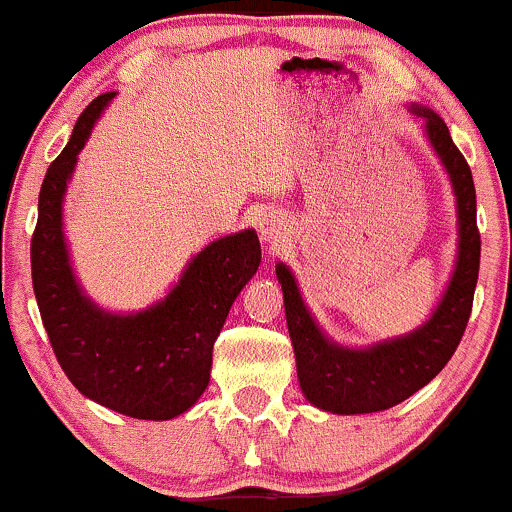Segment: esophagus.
<instances>
[{
  "label": "esophagus",
  "mask_w": 512,
  "mask_h": 512,
  "mask_svg": "<svg viewBox=\"0 0 512 512\" xmlns=\"http://www.w3.org/2000/svg\"><path fill=\"white\" fill-rule=\"evenodd\" d=\"M257 228H260V236L262 240H267V243H276V240L284 236V221L276 219L274 214L262 216L260 223H257Z\"/></svg>",
  "instance_id": "34e87169"
}]
</instances>
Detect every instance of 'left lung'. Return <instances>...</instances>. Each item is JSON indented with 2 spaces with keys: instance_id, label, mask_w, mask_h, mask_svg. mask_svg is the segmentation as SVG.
Segmentation results:
<instances>
[{
  "instance_id": "left-lung-1",
  "label": "left lung",
  "mask_w": 512,
  "mask_h": 512,
  "mask_svg": "<svg viewBox=\"0 0 512 512\" xmlns=\"http://www.w3.org/2000/svg\"><path fill=\"white\" fill-rule=\"evenodd\" d=\"M426 120L428 139L448 168L460 211V260L443 303L421 330L390 344L354 351L322 337L301 301L296 281L284 264L276 267L284 291L286 325L296 351L298 380L315 407L332 414H370L404 402L445 368L467 330L479 279L481 236L477 228V192L467 158L452 142L436 113L414 108Z\"/></svg>"
}]
</instances>
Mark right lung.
I'll use <instances>...</instances> for the list:
<instances>
[{
  "mask_svg": "<svg viewBox=\"0 0 512 512\" xmlns=\"http://www.w3.org/2000/svg\"><path fill=\"white\" fill-rule=\"evenodd\" d=\"M86 105L72 139L50 163L38 197L31 274L45 332L81 395L134 419L166 421L197 402L209 383L211 349L233 301L262 260L255 231L202 250L166 301L137 315H110L76 286L62 240V195L93 122L113 101Z\"/></svg>",
  "mask_w": 512,
  "mask_h": 512,
  "instance_id": "right-lung-1",
  "label": "right lung"
}]
</instances>
